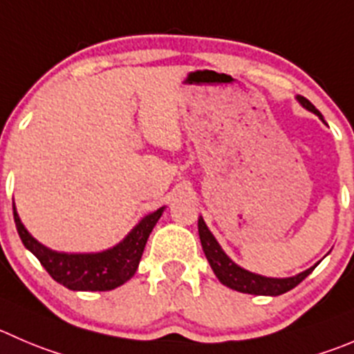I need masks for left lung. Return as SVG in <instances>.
Instances as JSON below:
<instances>
[{
    "instance_id": "left-lung-1",
    "label": "left lung",
    "mask_w": 354,
    "mask_h": 354,
    "mask_svg": "<svg viewBox=\"0 0 354 354\" xmlns=\"http://www.w3.org/2000/svg\"><path fill=\"white\" fill-rule=\"evenodd\" d=\"M297 100L301 102L302 107H306L311 113L318 114L319 120H323V116L319 114V111L309 102L306 97L297 95ZM198 233H200L201 247H203L205 255H207V261L210 262V268L214 269L215 276L218 278L222 285L233 288V290L243 292V294H254V295H281L285 292L292 290L294 287H297L306 276H309L313 272V269L318 266L316 262L313 268L306 269V271L299 272V274L290 276V278H268V276L255 274V272L247 271V269L240 268L238 264H234L227 255L224 254V250L221 248V245L217 243V240L214 238V234L210 233V230L205 224L203 217L198 218Z\"/></svg>"
}]
</instances>
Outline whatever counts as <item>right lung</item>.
<instances>
[{
  "label": "right lung",
  "mask_w": 354,
  "mask_h": 354,
  "mask_svg": "<svg viewBox=\"0 0 354 354\" xmlns=\"http://www.w3.org/2000/svg\"><path fill=\"white\" fill-rule=\"evenodd\" d=\"M163 210L165 207H161L153 214L146 215L116 247L95 254H66V252L50 250L35 240L24 227L15 205H13V218L24 247L36 255V259L41 262L43 268L57 283L64 285L69 290L106 292L127 283L136 274L147 238Z\"/></svg>",
  "instance_id": "1"
}]
</instances>
